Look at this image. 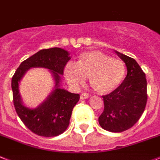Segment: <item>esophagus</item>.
Returning <instances> with one entry per match:
<instances>
[{"instance_id": "obj_1", "label": "esophagus", "mask_w": 160, "mask_h": 160, "mask_svg": "<svg viewBox=\"0 0 160 160\" xmlns=\"http://www.w3.org/2000/svg\"><path fill=\"white\" fill-rule=\"evenodd\" d=\"M88 97H89V94L86 93V92H83V93H81V95H80V99L82 100L87 99Z\"/></svg>"}]
</instances>
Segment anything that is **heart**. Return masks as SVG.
<instances>
[{
    "label": "heart",
    "instance_id": "b5f03b06",
    "mask_svg": "<svg viewBox=\"0 0 160 160\" xmlns=\"http://www.w3.org/2000/svg\"><path fill=\"white\" fill-rule=\"evenodd\" d=\"M68 81L74 86L83 84L85 77L97 93L107 94L114 91L123 81L126 66L122 60L112 59L98 51L80 54L75 63H68L64 68Z\"/></svg>",
    "mask_w": 160,
    "mask_h": 160
}]
</instances>
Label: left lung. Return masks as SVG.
I'll return each mask as SVG.
<instances>
[{"mask_svg": "<svg viewBox=\"0 0 160 160\" xmlns=\"http://www.w3.org/2000/svg\"><path fill=\"white\" fill-rule=\"evenodd\" d=\"M115 52L126 63L127 75L114 91L102 96L104 111L98 121L104 130L119 133L131 128L143 113L147 84L145 73L138 63L127 55Z\"/></svg>", "mask_w": 160, "mask_h": 160, "instance_id": "1", "label": "left lung"}]
</instances>
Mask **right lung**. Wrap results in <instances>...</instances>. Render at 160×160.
<instances>
[{"instance_id":"1","label":"right lung","mask_w":160,"mask_h":160,"mask_svg":"<svg viewBox=\"0 0 160 160\" xmlns=\"http://www.w3.org/2000/svg\"><path fill=\"white\" fill-rule=\"evenodd\" d=\"M68 51L53 47L43 49L24 60L12 78L13 105L25 126L33 133L43 137H55L63 134L70 122L72 109L80 95L60 88L61 76L71 57ZM32 67L48 69L55 80V88L42 104L34 109L25 107L19 93V83L25 72Z\"/></svg>"}]
</instances>
